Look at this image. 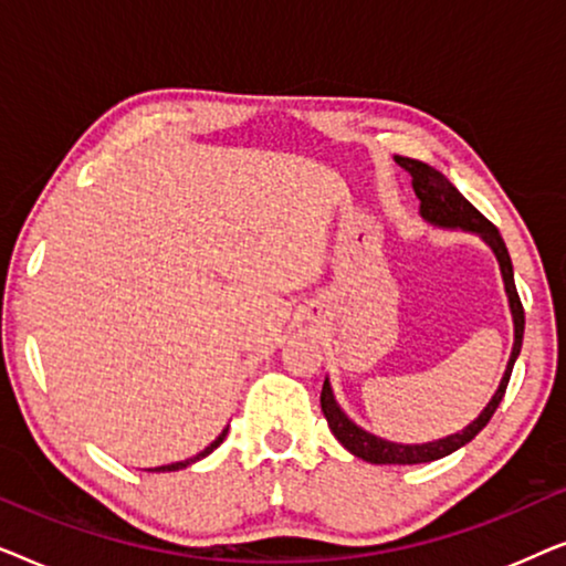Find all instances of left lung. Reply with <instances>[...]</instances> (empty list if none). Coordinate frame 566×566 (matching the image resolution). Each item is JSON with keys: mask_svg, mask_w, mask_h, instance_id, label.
I'll use <instances>...</instances> for the list:
<instances>
[{"mask_svg": "<svg viewBox=\"0 0 566 566\" xmlns=\"http://www.w3.org/2000/svg\"><path fill=\"white\" fill-rule=\"evenodd\" d=\"M397 161L407 169L409 175H412V185H415L417 198H420V211L424 219L438 223V227L474 231V234L482 237L484 242L492 247L494 254H497L502 281H505V291L510 298V312H513V322H515L513 355H510V360H507V368H505V376H502V381H500V389L494 391V397L490 405L484 407V412L479 415L476 420L469 424V428L455 432V436L436 440V443L401 446V443H391V440L376 438V436H370V432L360 430L358 424L347 420L343 409L337 407L335 397H332L329 381H324L319 401H322V412H324V417H327L329 430L335 432V438L339 440V443H343L353 455H358V459L368 461V463H428V461L443 459V455L459 451L461 446H467L469 440H474L476 432H482L484 424L492 420L494 412H497L500 401H502V397H505L510 374H513L515 358L521 355L525 312H523L521 296H517V289H515L513 262H510L507 247H505V242H502L497 227H494L490 219H484V216L479 213L476 208L453 188L451 180H448L446 175L438 172V169H432L430 165H424V161H420V159H409V157H399Z\"/></svg>", "mask_w": 566, "mask_h": 566, "instance_id": "obj_1", "label": "left lung"}]
</instances>
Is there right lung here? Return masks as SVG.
<instances>
[{
    "instance_id": "add662e5",
    "label": "right lung",
    "mask_w": 566,
    "mask_h": 566,
    "mask_svg": "<svg viewBox=\"0 0 566 566\" xmlns=\"http://www.w3.org/2000/svg\"><path fill=\"white\" fill-rule=\"evenodd\" d=\"M227 432H229V428H227V430H223V432H221V436H219V438H216V440H213V443L206 448V451H200L198 455H192V459H188V461H177V463H169V467H157V469H149V471H177V469H185V467H190V463H196V461H200V459H206V455H208V453H211V451H213V448H219V446L223 443V438H227Z\"/></svg>"
}]
</instances>
